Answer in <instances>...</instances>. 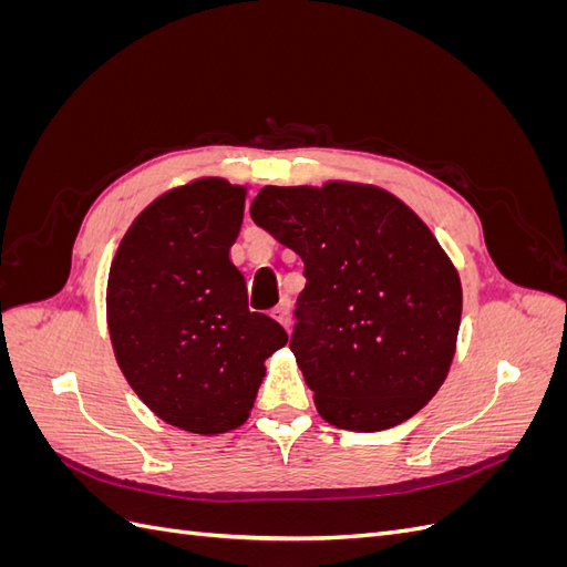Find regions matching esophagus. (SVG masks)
Listing matches in <instances>:
<instances>
[{"label": "esophagus", "mask_w": 567, "mask_h": 567, "mask_svg": "<svg viewBox=\"0 0 567 567\" xmlns=\"http://www.w3.org/2000/svg\"><path fill=\"white\" fill-rule=\"evenodd\" d=\"M271 317H274V319H277V321H279V323L284 326V329H286V331L290 329V305H288L286 300H284V302H281V305L277 307V310H274V312H271Z\"/></svg>", "instance_id": "34e87169"}]
</instances>
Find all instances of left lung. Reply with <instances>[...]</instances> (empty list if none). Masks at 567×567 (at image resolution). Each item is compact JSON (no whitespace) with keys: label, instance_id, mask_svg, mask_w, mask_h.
Masks as SVG:
<instances>
[{"label":"left lung","instance_id":"obj_1","mask_svg":"<svg viewBox=\"0 0 567 567\" xmlns=\"http://www.w3.org/2000/svg\"><path fill=\"white\" fill-rule=\"evenodd\" d=\"M250 217L305 262L290 350L319 416L342 431L404 423L456 354L461 279L435 234L381 186H262Z\"/></svg>","mask_w":567,"mask_h":567}]
</instances>
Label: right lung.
I'll list each match as a JSON object with an SVG mask.
<instances>
[{
    "instance_id": "1",
    "label": "right lung",
    "mask_w": 567,
    "mask_h": 567,
    "mask_svg": "<svg viewBox=\"0 0 567 567\" xmlns=\"http://www.w3.org/2000/svg\"><path fill=\"white\" fill-rule=\"evenodd\" d=\"M246 194L221 177L169 188L134 217L109 271L120 371L153 414L194 435L244 425L267 357L288 342L277 321L248 310L229 257Z\"/></svg>"
}]
</instances>
